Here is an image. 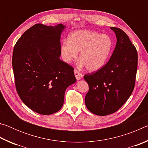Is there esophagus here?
Wrapping results in <instances>:
<instances>
[{"label": "esophagus", "mask_w": 148, "mask_h": 148, "mask_svg": "<svg viewBox=\"0 0 148 148\" xmlns=\"http://www.w3.org/2000/svg\"><path fill=\"white\" fill-rule=\"evenodd\" d=\"M74 74H75V77H76L77 80L82 79V77H83V75H82V74L80 73V72L78 71H77L76 69L74 70Z\"/></svg>", "instance_id": "esophagus-1"}]
</instances>
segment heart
Wrapping results in <instances>:
<instances>
[{"label": "heart", "mask_w": 148, "mask_h": 148, "mask_svg": "<svg viewBox=\"0 0 148 148\" xmlns=\"http://www.w3.org/2000/svg\"><path fill=\"white\" fill-rule=\"evenodd\" d=\"M113 42L108 35L87 30L76 31L69 35L68 41L61 47L63 61L70 63L78 56L79 65L89 71H97L103 67L111 54Z\"/></svg>", "instance_id": "b5f03b06"}]
</instances>
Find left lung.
Instances as JSON below:
<instances>
[{"label":"left lung","instance_id":"1","mask_svg":"<svg viewBox=\"0 0 148 148\" xmlns=\"http://www.w3.org/2000/svg\"><path fill=\"white\" fill-rule=\"evenodd\" d=\"M110 28L117 38L111 57L101 69L84 76L89 85L85 98L86 107L98 116H107L117 111L131 96L136 81V47L123 31L117 27Z\"/></svg>","mask_w":148,"mask_h":148}]
</instances>
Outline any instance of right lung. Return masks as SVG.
Returning a JSON list of instances; mask_svg holds the SVG:
<instances>
[{
    "instance_id": "add662e5",
    "label": "right lung",
    "mask_w": 148,
    "mask_h": 148,
    "mask_svg": "<svg viewBox=\"0 0 148 148\" xmlns=\"http://www.w3.org/2000/svg\"><path fill=\"white\" fill-rule=\"evenodd\" d=\"M64 27L62 24L34 25L14 48L12 66L17 93L27 106L42 115L58 112L66 89L76 81L73 67L59 58Z\"/></svg>"
}]
</instances>
